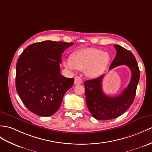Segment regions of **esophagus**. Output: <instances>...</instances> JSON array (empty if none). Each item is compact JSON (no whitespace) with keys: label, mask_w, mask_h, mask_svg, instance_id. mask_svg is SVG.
<instances>
[{"label":"esophagus","mask_w":152,"mask_h":152,"mask_svg":"<svg viewBox=\"0 0 152 152\" xmlns=\"http://www.w3.org/2000/svg\"><path fill=\"white\" fill-rule=\"evenodd\" d=\"M83 83V80L80 77L77 76L75 77V81H74V84H80Z\"/></svg>","instance_id":"obj_1"}]
</instances>
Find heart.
<instances>
[{
  "label": "heart",
  "instance_id": "heart-1",
  "mask_svg": "<svg viewBox=\"0 0 152 152\" xmlns=\"http://www.w3.org/2000/svg\"><path fill=\"white\" fill-rule=\"evenodd\" d=\"M110 61L108 53L97 48H87L74 52L71 60L64 61V65L72 72L85 70L88 77L95 79L104 73Z\"/></svg>",
  "mask_w": 152,
  "mask_h": 152
}]
</instances>
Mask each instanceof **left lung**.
<instances>
[{
	"label": "left lung",
	"mask_w": 152,
	"mask_h": 152,
	"mask_svg": "<svg viewBox=\"0 0 152 152\" xmlns=\"http://www.w3.org/2000/svg\"><path fill=\"white\" fill-rule=\"evenodd\" d=\"M114 47L117 53L110 69L118 66L126 65L130 69L132 77L128 86L116 97H109L103 92L102 81L104 75L85 81L86 105L93 117L98 120H110L123 115L134 101L140 78L139 68L134 55L130 51L117 44Z\"/></svg>",
	"instance_id": "1"
}]
</instances>
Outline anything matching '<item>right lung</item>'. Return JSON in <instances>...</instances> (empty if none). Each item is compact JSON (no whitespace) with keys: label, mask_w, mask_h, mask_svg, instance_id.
<instances>
[{"label":"right lung","mask_w":152,"mask_h":152,"mask_svg":"<svg viewBox=\"0 0 152 152\" xmlns=\"http://www.w3.org/2000/svg\"><path fill=\"white\" fill-rule=\"evenodd\" d=\"M73 42L51 40L28 46L18 58L16 66L17 93L26 107L42 117L53 115L60 108L73 78L60 73L62 53Z\"/></svg>","instance_id":"add662e5"}]
</instances>
